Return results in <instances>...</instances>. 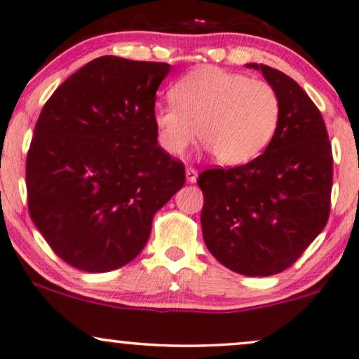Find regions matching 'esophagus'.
<instances>
[{
    "label": "esophagus",
    "instance_id": "obj_1",
    "mask_svg": "<svg viewBox=\"0 0 359 359\" xmlns=\"http://www.w3.org/2000/svg\"><path fill=\"white\" fill-rule=\"evenodd\" d=\"M186 180L189 181V183H196V181H197V170L194 167H187L186 168Z\"/></svg>",
    "mask_w": 359,
    "mask_h": 359
}]
</instances>
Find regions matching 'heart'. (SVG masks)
Wrapping results in <instances>:
<instances>
[{"label": "heart", "mask_w": 359, "mask_h": 359, "mask_svg": "<svg viewBox=\"0 0 359 359\" xmlns=\"http://www.w3.org/2000/svg\"><path fill=\"white\" fill-rule=\"evenodd\" d=\"M173 102L157 104L161 148L180 156L197 135L219 163L240 165L259 156L278 128V92L262 79L205 67L176 82Z\"/></svg>", "instance_id": "1"}]
</instances>
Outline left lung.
I'll return each instance as SVG.
<instances>
[{
    "mask_svg": "<svg viewBox=\"0 0 359 359\" xmlns=\"http://www.w3.org/2000/svg\"><path fill=\"white\" fill-rule=\"evenodd\" d=\"M278 92V128L266 151L198 175L203 240L216 259L248 277L291 267L329 219L332 149L316 104L290 76L250 63Z\"/></svg>",
    "mask_w": 359,
    "mask_h": 359,
    "instance_id": "obj_1",
    "label": "left lung"
}]
</instances>
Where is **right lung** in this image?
I'll return each instance as SVG.
<instances>
[{
	"label": "right lung",
	"instance_id": "obj_1",
	"mask_svg": "<svg viewBox=\"0 0 359 359\" xmlns=\"http://www.w3.org/2000/svg\"><path fill=\"white\" fill-rule=\"evenodd\" d=\"M162 62L104 55L57 87L27 154L34 226L69 266L102 273L137 257L154 215L184 186V163L157 144Z\"/></svg>",
	"mask_w": 359,
	"mask_h": 359
}]
</instances>
